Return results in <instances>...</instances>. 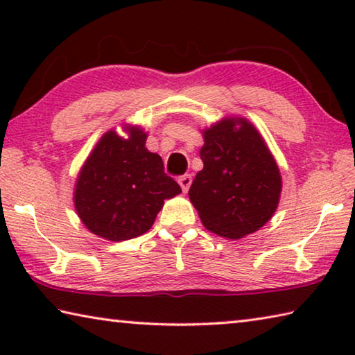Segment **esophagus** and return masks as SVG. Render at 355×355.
I'll return each mask as SVG.
<instances>
[{
  "mask_svg": "<svg viewBox=\"0 0 355 355\" xmlns=\"http://www.w3.org/2000/svg\"><path fill=\"white\" fill-rule=\"evenodd\" d=\"M178 183H180V186H182L183 192H188L189 186H191V183H192V177L189 175V173H184V175H182V177L178 178Z\"/></svg>",
  "mask_w": 355,
  "mask_h": 355,
  "instance_id": "1",
  "label": "esophagus"
}]
</instances>
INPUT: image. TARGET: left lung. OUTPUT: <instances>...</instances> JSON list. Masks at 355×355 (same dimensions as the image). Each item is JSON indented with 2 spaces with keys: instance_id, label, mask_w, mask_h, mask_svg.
Masks as SVG:
<instances>
[{
  "instance_id": "obj_1",
  "label": "left lung",
  "mask_w": 355,
  "mask_h": 355,
  "mask_svg": "<svg viewBox=\"0 0 355 355\" xmlns=\"http://www.w3.org/2000/svg\"><path fill=\"white\" fill-rule=\"evenodd\" d=\"M203 169L189 199L209 232L239 239L257 232L277 209L282 177L266 142L249 120L227 117L203 131Z\"/></svg>"
}]
</instances>
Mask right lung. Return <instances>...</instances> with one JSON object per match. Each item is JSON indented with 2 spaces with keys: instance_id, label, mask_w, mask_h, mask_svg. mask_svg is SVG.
<instances>
[{
  "instance_id": "obj_1",
  "label": "right lung",
  "mask_w": 355,
  "mask_h": 355,
  "mask_svg": "<svg viewBox=\"0 0 355 355\" xmlns=\"http://www.w3.org/2000/svg\"><path fill=\"white\" fill-rule=\"evenodd\" d=\"M128 137L107 131L76 178V213L89 230L110 241L142 235L153 225L166 199L182 192L166 175L159 155L146 148L147 133L125 128Z\"/></svg>"
}]
</instances>
